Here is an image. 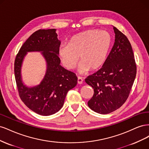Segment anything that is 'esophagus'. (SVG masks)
I'll use <instances>...</instances> for the list:
<instances>
[{
    "label": "esophagus",
    "mask_w": 149,
    "mask_h": 149,
    "mask_svg": "<svg viewBox=\"0 0 149 149\" xmlns=\"http://www.w3.org/2000/svg\"><path fill=\"white\" fill-rule=\"evenodd\" d=\"M83 82V78L80 77V76H78V83L80 84H82Z\"/></svg>",
    "instance_id": "34e87169"
}]
</instances>
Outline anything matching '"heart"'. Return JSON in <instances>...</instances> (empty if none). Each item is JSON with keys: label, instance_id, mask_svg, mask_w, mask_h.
Here are the masks:
<instances>
[{"label": "heart", "instance_id": "b5f03b06", "mask_svg": "<svg viewBox=\"0 0 149 149\" xmlns=\"http://www.w3.org/2000/svg\"><path fill=\"white\" fill-rule=\"evenodd\" d=\"M112 39L106 31L89 30L72 37L69 43H62L58 49L61 61L67 70L74 69L79 61L80 73L90 68L96 70L104 63L111 47Z\"/></svg>", "mask_w": 149, "mask_h": 149}]
</instances>
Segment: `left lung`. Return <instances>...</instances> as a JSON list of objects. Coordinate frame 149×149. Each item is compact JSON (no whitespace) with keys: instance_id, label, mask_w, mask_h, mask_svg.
Segmentation results:
<instances>
[{"instance_id":"8db88e82","label":"left lung","mask_w":149,"mask_h":149,"mask_svg":"<svg viewBox=\"0 0 149 149\" xmlns=\"http://www.w3.org/2000/svg\"><path fill=\"white\" fill-rule=\"evenodd\" d=\"M115 42L102 68L85 81L94 89L90 109L106 114L117 110L127 100L136 78L137 66L128 38L115 26Z\"/></svg>"}]
</instances>
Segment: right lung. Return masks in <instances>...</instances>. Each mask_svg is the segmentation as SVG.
Returning a JSON list of instances; mask_svg holds the SVG:
<instances>
[{"mask_svg":"<svg viewBox=\"0 0 149 149\" xmlns=\"http://www.w3.org/2000/svg\"><path fill=\"white\" fill-rule=\"evenodd\" d=\"M56 29L38 30L26 40L16 56L14 73L20 97L30 109L40 115L49 116L63 106L67 93L76 86V74L62 67L58 56L61 42ZM41 51L46 60V74L40 84L29 88L22 83L21 66L27 52Z\"/></svg>","mask_w":149,"mask_h":149,"instance_id":"obj_1","label":"right lung"}]
</instances>
